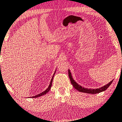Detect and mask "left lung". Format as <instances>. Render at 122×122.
<instances>
[{
	"mask_svg": "<svg viewBox=\"0 0 122 122\" xmlns=\"http://www.w3.org/2000/svg\"><path fill=\"white\" fill-rule=\"evenodd\" d=\"M68 76H69L70 80L71 81V84L73 85V86L75 88H76V90L78 91L79 92H83V93H90V94L99 93H100V92L104 91L106 90L108 88L109 86L112 84L113 82V80H112L111 82H109L107 84V85H104V86L101 87V88H96V89H88V88H85V87H82L81 86L79 85L78 83H77L76 81H75V80H73L72 78V76L71 73L70 72V70H68Z\"/></svg>",
	"mask_w": 122,
	"mask_h": 122,
	"instance_id": "left-lung-1",
	"label": "left lung"
}]
</instances>
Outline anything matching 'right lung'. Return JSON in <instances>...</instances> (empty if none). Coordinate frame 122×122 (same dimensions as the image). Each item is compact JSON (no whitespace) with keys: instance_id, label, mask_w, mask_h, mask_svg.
<instances>
[{"instance_id":"right-lung-1","label":"right lung","mask_w":122,"mask_h":122,"mask_svg":"<svg viewBox=\"0 0 122 122\" xmlns=\"http://www.w3.org/2000/svg\"><path fill=\"white\" fill-rule=\"evenodd\" d=\"M55 72H56V71H55V72H54V75H53V76H52V79H51V80L50 83V85H49V87H48V88H47V89H46V90L45 91H44V92H41V93H40V94H39V95H36V96H33V97H30V98H37V97H40V96H43V95H46V94L47 93V92H49L50 90V89H51V86H52V82L53 78H54V75H55Z\"/></svg>"}]
</instances>
